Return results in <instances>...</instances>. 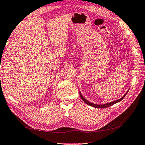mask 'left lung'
I'll list each match as a JSON object with an SVG mask.
<instances>
[{
    "label": "left lung",
    "mask_w": 145,
    "mask_h": 145,
    "mask_svg": "<svg viewBox=\"0 0 145 145\" xmlns=\"http://www.w3.org/2000/svg\"><path fill=\"white\" fill-rule=\"evenodd\" d=\"M128 92H126V94H125L124 95V96H122V98L118 99V100H116V101H112V102H109V103H105V104H100V105H98V104H94V103H92L91 102H90V101H88L87 100H86V99L84 98V97L82 96V94L81 92H79V95H80V97H81V98L83 100V101H85V102L86 103L87 105H90V106L92 107H96V108H100V109H103V108H106V107H108L109 106H111V105H114V103H116L118 102H119V101H120L121 100H122L123 98H124L125 96H126V95L127 94V93H128Z\"/></svg>",
    "instance_id": "left-lung-1"
}]
</instances>
